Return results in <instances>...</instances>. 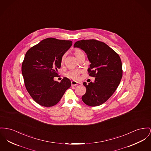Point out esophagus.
Here are the masks:
<instances>
[{
  "label": "esophagus",
  "mask_w": 151,
  "mask_h": 151,
  "mask_svg": "<svg viewBox=\"0 0 151 151\" xmlns=\"http://www.w3.org/2000/svg\"><path fill=\"white\" fill-rule=\"evenodd\" d=\"M71 85H72V86H76V85H77L78 84L80 83L79 82H77V81H72L71 82Z\"/></svg>",
  "instance_id": "1"
}]
</instances>
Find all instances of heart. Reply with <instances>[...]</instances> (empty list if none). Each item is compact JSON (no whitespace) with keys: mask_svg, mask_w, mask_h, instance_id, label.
<instances>
[{"mask_svg":"<svg viewBox=\"0 0 151 151\" xmlns=\"http://www.w3.org/2000/svg\"><path fill=\"white\" fill-rule=\"evenodd\" d=\"M74 53L75 56L77 57V59H79L81 57L84 55V52L83 51L81 50L80 49H76L74 50ZM66 54H64L60 60V64L62 65H63L65 63V58H66ZM81 73V70H78V69H73L69 71L68 73H67L66 74V77L71 78V79H73V80H76L78 79L79 77V76Z\"/></svg>","mask_w":151,"mask_h":151,"instance_id":"heart-1","label":"heart"}]
</instances>
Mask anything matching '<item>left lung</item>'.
<instances>
[{
	"label": "left lung",
	"mask_w": 151,
	"mask_h": 151,
	"mask_svg": "<svg viewBox=\"0 0 151 151\" xmlns=\"http://www.w3.org/2000/svg\"><path fill=\"white\" fill-rule=\"evenodd\" d=\"M74 47L80 48L86 54L91 62L89 76L95 77L86 87L82 100L91 106H99L108 100L119 86L122 76V63L119 55L112 49L99 40H81L76 42Z\"/></svg>",
	"instance_id": "left-lung-1"
}]
</instances>
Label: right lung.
Segmentation results:
<instances>
[{"label":"right lung","instance_id":"1","mask_svg":"<svg viewBox=\"0 0 151 151\" xmlns=\"http://www.w3.org/2000/svg\"><path fill=\"white\" fill-rule=\"evenodd\" d=\"M72 45L71 40L49 38L27 51L22 73L26 89L33 100L43 106L56 105L71 86L68 78L54 80L60 68V60Z\"/></svg>","mask_w":151,"mask_h":151}]
</instances>
